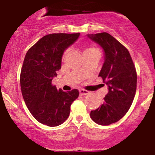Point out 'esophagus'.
Returning <instances> with one entry per match:
<instances>
[{
	"instance_id": "obj_1",
	"label": "esophagus",
	"mask_w": 155,
	"mask_h": 155,
	"mask_svg": "<svg viewBox=\"0 0 155 155\" xmlns=\"http://www.w3.org/2000/svg\"><path fill=\"white\" fill-rule=\"evenodd\" d=\"M79 93H80V95H81V96H83V95L88 94H89V92H88V91H86V90L80 89L79 90Z\"/></svg>"
}]
</instances>
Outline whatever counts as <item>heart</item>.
Returning a JSON list of instances; mask_svg holds the SVG:
<instances>
[{
    "label": "heart",
    "instance_id": "b5f03b06",
    "mask_svg": "<svg viewBox=\"0 0 155 155\" xmlns=\"http://www.w3.org/2000/svg\"><path fill=\"white\" fill-rule=\"evenodd\" d=\"M94 50V49H93V48H89V49H87L85 50V51H88V50Z\"/></svg>",
    "mask_w": 155,
    "mask_h": 155
}]
</instances>
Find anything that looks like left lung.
<instances>
[{
    "mask_svg": "<svg viewBox=\"0 0 155 155\" xmlns=\"http://www.w3.org/2000/svg\"><path fill=\"white\" fill-rule=\"evenodd\" d=\"M87 36L103 50L104 63L99 76L108 89L103 103L91 110L90 116L97 124L109 125L121 119L130 109L136 91V71L127 49L110 34Z\"/></svg>",
    "mask_w": 155,
    "mask_h": 155,
    "instance_id": "obj_1",
    "label": "left lung"
}]
</instances>
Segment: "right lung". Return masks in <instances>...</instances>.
Masks as SVG:
<instances>
[{
    "mask_svg": "<svg viewBox=\"0 0 155 155\" xmlns=\"http://www.w3.org/2000/svg\"><path fill=\"white\" fill-rule=\"evenodd\" d=\"M79 36L80 33L48 34L33 45L25 56L20 74L22 97L33 116L47 126L64 122L71 105L79 96L77 89L65 92L51 83L61 67L64 51Z\"/></svg>",
    "mask_w": 155,
    "mask_h": 155,
    "instance_id": "1",
    "label": "right lung"
}]
</instances>
